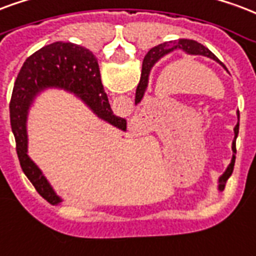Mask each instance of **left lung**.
Returning a JSON list of instances; mask_svg holds the SVG:
<instances>
[{
	"mask_svg": "<svg viewBox=\"0 0 256 256\" xmlns=\"http://www.w3.org/2000/svg\"><path fill=\"white\" fill-rule=\"evenodd\" d=\"M174 50H183L186 51L187 54H192V56H209L212 60H214L216 62H218L220 65L224 66V69L226 70L225 65L222 62H220V60L217 56L212 52V51L205 47L204 44H200L196 40H191V39H179V40L175 42H166V43H162V44H158V46L153 47L149 50L145 58H144L142 62V72H141V78H140V84L137 86V90H136V104H138L144 98V94H145V90H146L148 86V78H149V73H150V69L153 68V65L156 64L157 60L162 58L166 54H170ZM238 118H240L239 111H238ZM238 134H239V123L236 124V128H234V141L232 142V150L236 154V138H238ZM234 158L236 157H232V162L226 168V171L222 174V176L220 178V184L218 188L221 191L225 188V183L229 179V176L232 175V172H234Z\"/></svg>",
	"mask_w": 256,
	"mask_h": 256,
	"instance_id": "1",
	"label": "left lung"
}]
</instances>
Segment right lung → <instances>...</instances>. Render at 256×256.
Segmentation results:
<instances>
[{"label": "right lung", "mask_w": 256, "mask_h": 256, "mask_svg": "<svg viewBox=\"0 0 256 256\" xmlns=\"http://www.w3.org/2000/svg\"><path fill=\"white\" fill-rule=\"evenodd\" d=\"M48 86H58L80 96L99 118L126 130V120L114 115L104 92L98 58L80 44L56 42L28 56L17 74L10 99V126L22 172L39 196L51 204H60L47 179L27 154V114L32 99Z\"/></svg>", "instance_id": "obj_1"}]
</instances>
